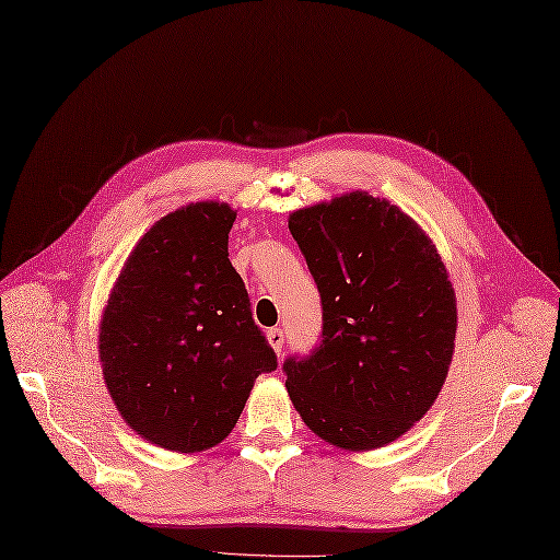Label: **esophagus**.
<instances>
[{
    "mask_svg": "<svg viewBox=\"0 0 560 560\" xmlns=\"http://www.w3.org/2000/svg\"><path fill=\"white\" fill-rule=\"evenodd\" d=\"M268 345L276 349V353L282 351V345H284V332L280 330V327H272V330H268Z\"/></svg>",
    "mask_w": 560,
    "mask_h": 560,
    "instance_id": "esophagus-1",
    "label": "esophagus"
}]
</instances>
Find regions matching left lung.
Returning <instances> with one entry per match:
<instances>
[{
	"label": "left lung",
	"mask_w": 560,
	"mask_h": 560,
	"mask_svg": "<svg viewBox=\"0 0 560 560\" xmlns=\"http://www.w3.org/2000/svg\"><path fill=\"white\" fill-rule=\"evenodd\" d=\"M323 302V342L284 361L294 408L327 444L373 452L440 397L456 294L432 240L397 203L357 189L290 213Z\"/></svg>",
	"instance_id": "8db88e82"
}]
</instances>
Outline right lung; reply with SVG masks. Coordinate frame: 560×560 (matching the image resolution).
<instances>
[{
	"mask_svg": "<svg viewBox=\"0 0 560 560\" xmlns=\"http://www.w3.org/2000/svg\"><path fill=\"white\" fill-rule=\"evenodd\" d=\"M237 211L197 201L147 230L100 320L104 385L142 440L177 454L221 444L256 377L278 368L228 258Z\"/></svg>",
	"mask_w": 560,
	"mask_h": 560,
	"instance_id": "1",
	"label": "right lung"
}]
</instances>
